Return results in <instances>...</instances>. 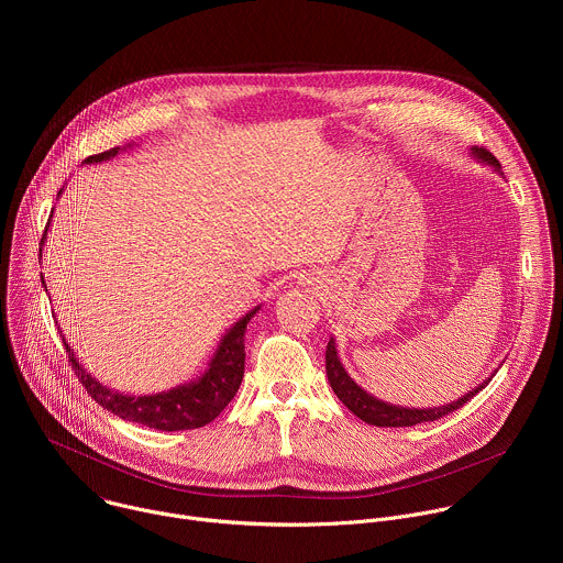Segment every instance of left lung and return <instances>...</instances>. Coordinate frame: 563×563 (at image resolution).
I'll return each instance as SVG.
<instances>
[{"instance_id": "1", "label": "left lung", "mask_w": 563, "mask_h": 563, "mask_svg": "<svg viewBox=\"0 0 563 563\" xmlns=\"http://www.w3.org/2000/svg\"><path fill=\"white\" fill-rule=\"evenodd\" d=\"M472 155L478 157L481 163L493 165L497 172L501 169L499 159H497L488 148H484V146H481V148L474 146V148H472ZM325 369H328L330 385H332L334 394L343 400V406H345L350 412H354L361 421H365V423H369V426H378V428H412V426H419V423L437 421V419H441V417H445V415L459 410L461 406H465L467 400H470L478 389H484V387L493 380V376H495V374H493L490 378H486L476 389L467 391V394L461 396L459 400H452L450 406L428 408V410H426V408H423V410H417V408L410 410V408L389 406V404H385V400H378V398H374L372 394H367L363 387H358V385L352 380V376L345 372V367H343V363H341V358H339V354H336V343H334V339H330V343H328Z\"/></svg>"}]
</instances>
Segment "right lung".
I'll return each mask as SVG.
<instances>
[{"label":"right lung","mask_w":563,"mask_h":563,"mask_svg":"<svg viewBox=\"0 0 563 563\" xmlns=\"http://www.w3.org/2000/svg\"><path fill=\"white\" fill-rule=\"evenodd\" d=\"M118 151H120V146H113L104 153L89 155L85 159V165L104 163V159L115 157ZM48 224L44 229L40 245H44ZM40 256H42V250H40ZM42 283H44V278H42ZM256 311H258V307L252 309L247 316L240 318L238 323L222 336V341L202 376H198L191 383L172 387L169 391L144 394V396H131V394L109 389L107 385L96 380L82 365H79V361L75 358V354L70 352V347L64 339H62V343L68 352V363L75 369V376L79 378V383L85 385V389L91 394V398H96V404H100L104 410L113 412L115 417H120L124 421H133V423H140V426L153 428V430H163V432L196 430V428L211 423L229 406V400L235 396L240 380H243V374H245V330Z\"/></svg>","instance_id":"obj_1"}]
</instances>
